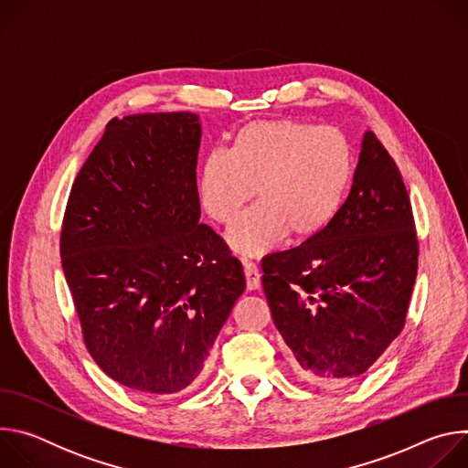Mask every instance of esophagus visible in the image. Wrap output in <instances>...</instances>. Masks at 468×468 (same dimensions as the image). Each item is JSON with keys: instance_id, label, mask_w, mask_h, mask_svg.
<instances>
[{"instance_id": "34e87169", "label": "esophagus", "mask_w": 468, "mask_h": 468, "mask_svg": "<svg viewBox=\"0 0 468 468\" xmlns=\"http://www.w3.org/2000/svg\"><path fill=\"white\" fill-rule=\"evenodd\" d=\"M242 269H244V278H246V289L257 291L261 287V274L257 271V266L250 261H242Z\"/></svg>"}]
</instances>
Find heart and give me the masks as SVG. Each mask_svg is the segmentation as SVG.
I'll list each match as a JSON object with an SVG mask.
<instances>
[{"label": "heart", "mask_w": 468, "mask_h": 468, "mask_svg": "<svg viewBox=\"0 0 468 468\" xmlns=\"http://www.w3.org/2000/svg\"><path fill=\"white\" fill-rule=\"evenodd\" d=\"M354 148L337 127L283 118L259 120L239 131L231 150L213 148L197 172L199 206L228 224V246L246 257L269 253L292 233H320L337 215L354 177Z\"/></svg>", "instance_id": "b5f03b06"}]
</instances>
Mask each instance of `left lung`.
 <instances>
[{
  "instance_id": "8db88e82",
  "label": "left lung",
  "mask_w": 468,
  "mask_h": 468,
  "mask_svg": "<svg viewBox=\"0 0 468 468\" xmlns=\"http://www.w3.org/2000/svg\"><path fill=\"white\" fill-rule=\"evenodd\" d=\"M417 259L404 179L365 131L337 215L300 246L262 259V291L302 379L337 388L374 365L404 327Z\"/></svg>"
}]
</instances>
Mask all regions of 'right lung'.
Here are the masks:
<instances>
[{
    "label": "right lung",
    "instance_id": "1",
    "mask_svg": "<svg viewBox=\"0 0 468 468\" xmlns=\"http://www.w3.org/2000/svg\"><path fill=\"white\" fill-rule=\"evenodd\" d=\"M192 112L114 118L66 206L60 259L98 367L141 394H176L204 363L246 282L199 224Z\"/></svg>",
    "mask_w": 468,
    "mask_h": 468
}]
</instances>
